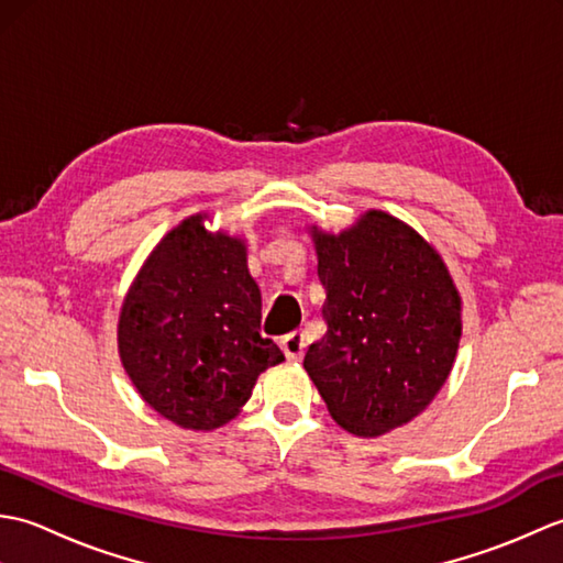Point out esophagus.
<instances>
[{
  "label": "esophagus",
  "mask_w": 563,
  "mask_h": 563,
  "mask_svg": "<svg viewBox=\"0 0 563 563\" xmlns=\"http://www.w3.org/2000/svg\"><path fill=\"white\" fill-rule=\"evenodd\" d=\"M280 349L288 361H300L305 353V333L302 331H292L288 336L280 339Z\"/></svg>",
  "instance_id": "obj_1"
}]
</instances>
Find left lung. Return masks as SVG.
Listing matches in <instances>:
<instances>
[{
    "label": "left lung",
    "instance_id": "obj_1",
    "mask_svg": "<svg viewBox=\"0 0 563 563\" xmlns=\"http://www.w3.org/2000/svg\"><path fill=\"white\" fill-rule=\"evenodd\" d=\"M327 333L305 369L329 413L355 435H382L433 401L457 355L460 295L411 227L369 210L339 236L314 230Z\"/></svg>",
    "mask_w": 563,
    "mask_h": 563
}]
</instances>
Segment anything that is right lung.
<instances>
[{"instance_id": "obj_1", "label": "right lung", "mask_w": 563, "mask_h": 563, "mask_svg": "<svg viewBox=\"0 0 563 563\" xmlns=\"http://www.w3.org/2000/svg\"><path fill=\"white\" fill-rule=\"evenodd\" d=\"M118 349L128 377L176 426L212 430L249 401L256 377L285 361L261 336V292L239 239L188 218L152 251L130 288Z\"/></svg>"}]
</instances>
